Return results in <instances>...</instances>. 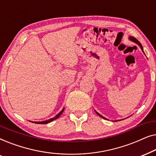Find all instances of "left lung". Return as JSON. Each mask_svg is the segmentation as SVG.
Segmentation results:
<instances>
[{
  "mask_svg": "<svg viewBox=\"0 0 156 156\" xmlns=\"http://www.w3.org/2000/svg\"><path fill=\"white\" fill-rule=\"evenodd\" d=\"M129 39L130 40H131V41H132V42H135V43H136V44H138V45L140 47V49H141L142 52L144 53V49H143V46H142V44H140V42L139 41H138V40L137 39H136V38H135V37H132V36H130V37H129ZM144 55H145V53H144ZM95 112H96V113H97V115H98V116H99L100 117H101V118H102V119H106V120H108V119H106V118H105V117H104L103 116H101V114H99V113H98V112H96V111H95ZM127 118H129V117H127ZM127 118H126V119H127ZM123 119H120V120H116V121H121V120H123Z\"/></svg>",
  "mask_w": 156,
  "mask_h": 156,
  "instance_id": "left-lung-1",
  "label": "left lung"
}]
</instances>
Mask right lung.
Wrapping results in <instances>:
<instances>
[{
    "label": "right lung",
    "instance_id": "right-lung-1",
    "mask_svg": "<svg viewBox=\"0 0 156 156\" xmlns=\"http://www.w3.org/2000/svg\"><path fill=\"white\" fill-rule=\"evenodd\" d=\"M64 109H65V107H64V108H62V109L61 110V112H59L58 113V114H57L55 117H53V118H51V119H48V120L42 121H31V122L35 123H38V124H47V123H50V122H51V121H52L55 120V119H58L59 117L61 116V114H62V112H64Z\"/></svg>",
    "mask_w": 156,
    "mask_h": 156
}]
</instances>
